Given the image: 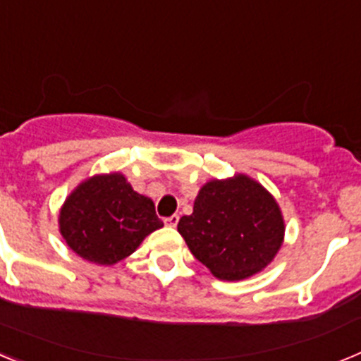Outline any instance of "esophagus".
Returning a JSON list of instances; mask_svg holds the SVG:
<instances>
[{
	"instance_id": "esophagus-1",
	"label": "esophagus",
	"mask_w": 361,
	"mask_h": 361,
	"mask_svg": "<svg viewBox=\"0 0 361 361\" xmlns=\"http://www.w3.org/2000/svg\"><path fill=\"white\" fill-rule=\"evenodd\" d=\"M166 226H170V228H175V226L178 224V215H171L168 216V219H164Z\"/></svg>"
}]
</instances>
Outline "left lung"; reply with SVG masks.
<instances>
[{"label": "left lung", "instance_id": "8db88e82", "mask_svg": "<svg viewBox=\"0 0 361 361\" xmlns=\"http://www.w3.org/2000/svg\"><path fill=\"white\" fill-rule=\"evenodd\" d=\"M177 229L193 257L220 280L258 273L275 258L283 240L279 204L245 175L206 184L193 213L178 220Z\"/></svg>", "mask_w": 361, "mask_h": 361}]
</instances>
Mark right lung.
<instances>
[{
  "instance_id": "right-lung-1",
  "label": "right lung",
  "mask_w": 361,
  "mask_h": 361,
  "mask_svg": "<svg viewBox=\"0 0 361 361\" xmlns=\"http://www.w3.org/2000/svg\"><path fill=\"white\" fill-rule=\"evenodd\" d=\"M66 244L88 262L111 266L162 228L152 199L139 195L121 173L97 175L66 199L59 215Z\"/></svg>"
}]
</instances>
